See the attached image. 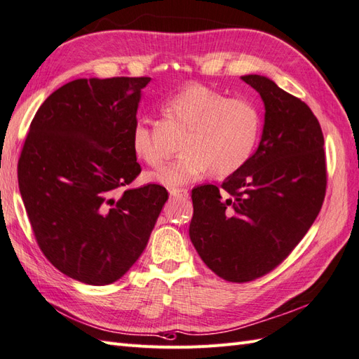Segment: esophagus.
<instances>
[{
    "instance_id": "1",
    "label": "esophagus",
    "mask_w": 359,
    "mask_h": 359,
    "mask_svg": "<svg viewBox=\"0 0 359 359\" xmlns=\"http://www.w3.org/2000/svg\"><path fill=\"white\" fill-rule=\"evenodd\" d=\"M170 196L177 197V198H185V197H188V189H185V188H170Z\"/></svg>"
}]
</instances>
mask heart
<instances>
[{"label":"heart","mask_w":359,"mask_h":359,"mask_svg":"<svg viewBox=\"0 0 359 359\" xmlns=\"http://www.w3.org/2000/svg\"><path fill=\"white\" fill-rule=\"evenodd\" d=\"M166 108L189 131L182 144L183 154L154 174L156 182L179 187L203 177L210 170L215 177H226L251 159L262 130V114L252 101L193 84L174 95ZM131 147L149 166L163 163L165 156L148 121L139 119L133 125Z\"/></svg>","instance_id":"b5f03b06"}]
</instances>
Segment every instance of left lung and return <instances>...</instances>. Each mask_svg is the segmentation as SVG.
I'll list each match as a JSON object with an SVG mask.
<instances>
[{
	"instance_id": "left-lung-1",
	"label": "left lung",
	"mask_w": 359,
	"mask_h": 359,
	"mask_svg": "<svg viewBox=\"0 0 359 359\" xmlns=\"http://www.w3.org/2000/svg\"><path fill=\"white\" fill-rule=\"evenodd\" d=\"M241 81L264 102L260 145L220 188L191 191V241L208 268L231 283L277 268L312 226L327 187L324 137L311 108L269 78Z\"/></svg>"
}]
</instances>
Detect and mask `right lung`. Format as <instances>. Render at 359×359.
I'll return each instance as SVG.
<instances>
[{"mask_svg": "<svg viewBox=\"0 0 359 359\" xmlns=\"http://www.w3.org/2000/svg\"><path fill=\"white\" fill-rule=\"evenodd\" d=\"M151 78L76 79L53 91L30 123L18 185L36 243L67 277L118 281L148 243L168 191L128 188L142 168L131 130Z\"/></svg>", "mask_w": 359, "mask_h": 359, "instance_id": "obj_1", "label": "right lung"}]
</instances>
